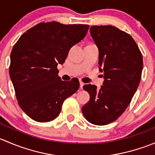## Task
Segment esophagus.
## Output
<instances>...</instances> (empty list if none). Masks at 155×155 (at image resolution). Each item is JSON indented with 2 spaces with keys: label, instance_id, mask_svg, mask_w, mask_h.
<instances>
[{
  "label": "esophagus",
  "instance_id": "1",
  "mask_svg": "<svg viewBox=\"0 0 155 155\" xmlns=\"http://www.w3.org/2000/svg\"><path fill=\"white\" fill-rule=\"evenodd\" d=\"M79 84H80V87L82 89V87H83V85H84V83L82 82V81H80V82H79Z\"/></svg>",
  "mask_w": 155,
  "mask_h": 155
}]
</instances>
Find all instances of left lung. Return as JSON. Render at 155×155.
Segmentation results:
<instances>
[{
	"label": "left lung",
	"instance_id": "8db88e82",
	"mask_svg": "<svg viewBox=\"0 0 155 155\" xmlns=\"http://www.w3.org/2000/svg\"><path fill=\"white\" fill-rule=\"evenodd\" d=\"M90 33L99 49V65L104 82L98 90L85 85L90 100L82 108L87 121L106 125L119 118L130 104L140 82L143 55L133 37L112 25L91 26Z\"/></svg>",
	"mask_w": 155,
	"mask_h": 155
}]
</instances>
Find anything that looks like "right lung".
<instances>
[{"label": "right lung", "instance_id": "add662e5", "mask_svg": "<svg viewBox=\"0 0 155 155\" xmlns=\"http://www.w3.org/2000/svg\"><path fill=\"white\" fill-rule=\"evenodd\" d=\"M87 25L41 22L28 30L10 54V79L21 109L33 120L47 122L61 110L64 101L76 93L79 80L62 81L58 64L70 48L86 35Z\"/></svg>", "mask_w": 155, "mask_h": 155}]
</instances>
